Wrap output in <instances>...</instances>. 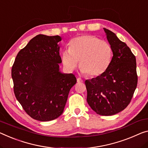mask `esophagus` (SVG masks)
I'll return each mask as SVG.
<instances>
[{"mask_svg":"<svg viewBox=\"0 0 148 148\" xmlns=\"http://www.w3.org/2000/svg\"><path fill=\"white\" fill-rule=\"evenodd\" d=\"M77 83H83V79L80 78V77H79V78L77 79Z\"/></svg>","mask_w":148,"mask_h":148,"instance_id":"1","label":"esophagus"}]
</instances>
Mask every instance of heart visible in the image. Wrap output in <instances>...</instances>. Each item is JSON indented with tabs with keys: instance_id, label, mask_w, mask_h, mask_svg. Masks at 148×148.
<instances>
[{
	"instance_id": "heart-1",
	"label": "heart",
	"mask_w": 148,
	"mask_h": 148,
	"mask_svg": "<svg viewBox=\"0 0 148 148\" xmlns=\"http://www.w3.org/2000/svg\"><path fill=\"white\" fill-rule=\"evenodd\" d=\"M112 56V47L107 42L94 36L83 35L71 41L69 49L63 51L61 59L68 71H73L79 61L82 72L95 77L106 71Z\"/></svg>"
}]
</instances>
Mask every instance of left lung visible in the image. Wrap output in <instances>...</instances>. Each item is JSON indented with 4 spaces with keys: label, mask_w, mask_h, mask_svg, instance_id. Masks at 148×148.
Wrapping results in <instances>:
<instances>
[{
    "label": "left lung",
    "mask_w": 148,
    "mask_h": 148,
    "mask_svg": "<svg viewBox=\"0 0 148 148\" xmlns=\"http://www.w3.org/2000/svg\"><path fill=\"white\" fill-rule=\"evenodd\" d=\"M113 56L106 71L85 81L88 105L98 114L111 116L130 103L138 83L136 57L114 33L104 28Z\"/></svg>",
    "instance_id": "8db88e82"
}]
</instances>
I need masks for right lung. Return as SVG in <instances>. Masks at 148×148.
<instances>
[{"label":"right lung","instance_id":"1","mask_svg":"<svg viewBox=\"0 0 148 148\" xmlns=\"http://www.w3.org/2000/svg\"><path fill=\"white\" fill-rule=\"evenodd\" d=\"M60 36L39 34L20 50L12 67L14 92L32 119L50 121L62 114L69 90L77 83L60 65Z\"/></svg>","mask_w":148,"mask_h":148}]
</instances>
